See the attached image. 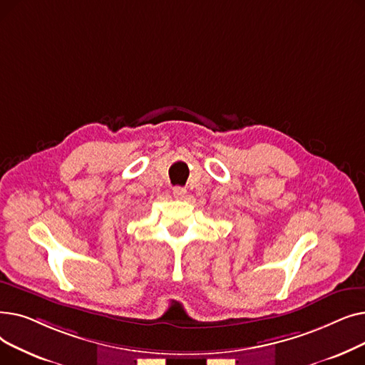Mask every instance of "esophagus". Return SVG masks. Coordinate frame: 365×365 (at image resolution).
I'll return each mask as SVG.
<instances>
[{
	"label": "esophagus",
	"instance_id": "obj_1",
	"mask_svg": "<svg viewBox=\"0 0 365 365\" xmlns=\"http://www.w3.org/2000/svg\"><path fill=\"white\" fill-rule=\"evenodd\" d=\"M173 195H175V198H178V200H183L186 197V189L182 186L173 187Z\"/></svg>",
	"mask_w": 365,
	"mask_h": 365
}]
</instances>
